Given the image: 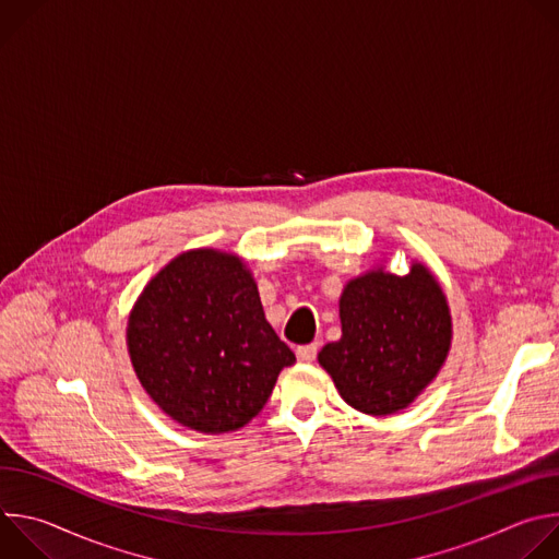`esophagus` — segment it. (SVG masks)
I'll return each mask as SVG.
<instances>
[{"mask_svg":"<svg viewBox=\"0 0 559 559\" xmlns=\"http://www.w3.org/2000/svg\"><path fill=\"white\" fill-rule=\"evenodd\" d=\"M316 354H318V345H316V343H311V345H300V347L296 349V358H298L300 362H311V360L316 358Z\"/></svg>","mask_w":559,"mask_h":559,"instance_id":"34e87169","label":"esophagus"}]
</instances>
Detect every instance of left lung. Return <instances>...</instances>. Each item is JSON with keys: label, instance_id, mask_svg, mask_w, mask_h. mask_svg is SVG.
Returning a JSON list of instances; mask_svg holds the SVG:
<instances>
[{"label": "left lung", "instance_id": "1", "mask_svg": "<svg viewBox=\"0 0 559 559\" xmlns=\"http://www.w3.org/2000/svg\"><path fill=\"white\" fill-rule=\"evenodd\" d=\"M343 336L318 362L343 401L371 416L405 409L440 371L451 345L447 298L416 263L407 276L369 272L341 296Z\"/></svg>", "mask_w": 559, "mask_h": 559}]
</instances>
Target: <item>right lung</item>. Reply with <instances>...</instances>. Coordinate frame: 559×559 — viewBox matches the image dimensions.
I'll use <instances>...</instances> for the list:
<instances>
[{"label":"right lung","mask_w":559,"mask_h":559,"mask_svg":"<svg viewBox=\"0 0 559 559\" xmlns=\"http://www.w3.org/2000/svg\"><path fill=\"white\" fill-rule=\"evenodd\" d=\"M128 349L152 401L201 433L248 425L296 360L265 321L243 261L214 250L186 252L147 283Z\"/></svg>","instance_id":"obj_1"}]
</instances>
